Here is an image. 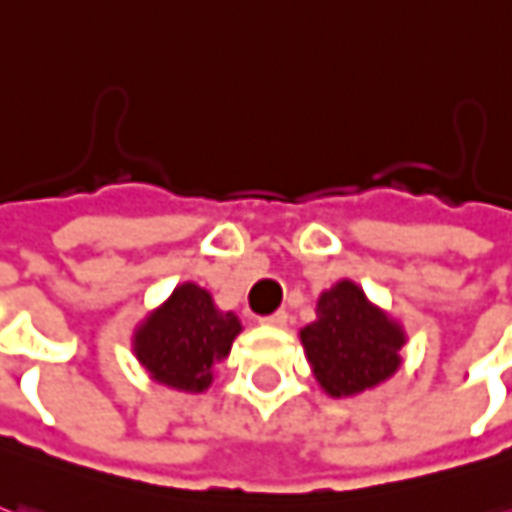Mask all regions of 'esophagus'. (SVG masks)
<instances>
[{"mask_svg":"<svg viewBox=\"0 0 512 512\" xmlns=\"http://www.w3.org/2000/svg\"><path fill=\"white\" fill-rule=\"evenodd\" d=\"M260 323H263V326H272V328H283L286 323H289V314H286V311H274V314H269V317H263Z\"/></svg>","mask_w":512,"mask_h":512,"instance_id":"1","label":"esophagus"}]
</instances>
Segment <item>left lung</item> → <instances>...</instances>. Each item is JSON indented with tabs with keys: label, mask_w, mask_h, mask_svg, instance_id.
Instances as JSON below:
<instances>
[{
	"label": "left lung",
	"mask_w": 512,
	"mask_h": 512,
	"mask_svg": "<svg viewBox=\"0 0 512 512\" xmlns=\"http://www.w3.org/2000/svg\"><path fill=\"white\" fill-rule=\"evenodd\" d=\"M300 343L317 385L348 399L397 374L408 334L354 280H337L320 294L317 320L300 328Z\"/></svg>",
	"instance_id": "left-lung-1"
}]
</instances>
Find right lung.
<instances>
[{"label": "right lung", "mask_w": 512, "mask_h": 512, "mask_svg": "<svg viewBox=\"0 0 512 512\" xmlns=\"http://www.w3.org/2000/svg\"><path fill=\"white\" fill-rule=\"evenodd\" d=\"M240 326L235 311H221L198 283L175 286L133 331V354L152 382L184 394H203L215 362L229 357Z\"/></svg>", "instance_id": "1"}]
</instances>
